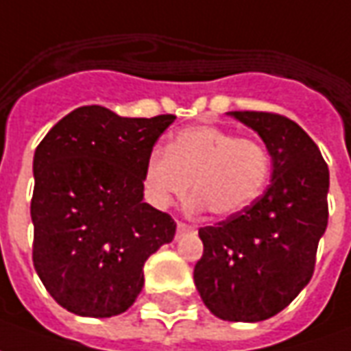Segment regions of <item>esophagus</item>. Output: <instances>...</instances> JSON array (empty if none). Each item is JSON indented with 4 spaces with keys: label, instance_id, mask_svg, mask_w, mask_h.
Listing matches in <instances>:
<instances>
[{
    "label": "esophagus",
    "instance_id": "1",
    "mask_svg": "<svg viewBox=\"0 0 351 351\" xmlns=\"http://www.w3.org/2000/svg\"><path fill=\"white\" fill-rule=\"evenodd\" d=\"M176 230H178V234H184V232H193L195 226H192V224H186V222H178V224H176Z\"/></svg>",
    "mask_w": 351,
    "mask_h": 351
}]
</instances>
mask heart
Segmentation results:
<instances>
[{"label": "heart", "instance_id": "obj_1", "mask_svg": "<svg viewBox=\"0 0 351 351\" xmlns=\"http://www.w3.org/2000/svg\"><path fill=\"white\" fill-rule=\"evenodd\" d=\"M268 150L217 125H197L176 133L167 150H154L144 169L146 195L167 209L193 182V207L215 217H232L256 199L269 178Z\"/></svg>", "mask_w": 351, "mask_h": 351}]
</instances>
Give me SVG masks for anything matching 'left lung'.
I'll use <instances>...</instances> for the list:
<instances>
[{
  "instance_id": "1",
  "label": "left lung",
  "mask_w": 351,
  "mask_h": 351,
  "mask_svg": "<svg viewBox=\"0 0 351 351\" xmlns=\"http://www.w3.org/2000/svg\"><path fill=\"white\" fill-rule=\"evenodd\" d=\"M266 144L274 173L261 197L215 226L199 228L203 256L193 268L201 300L217 317H274L310 283L329 220V167L317 144L289 117L232 112Z\"/></svg>"
}]
</instances>
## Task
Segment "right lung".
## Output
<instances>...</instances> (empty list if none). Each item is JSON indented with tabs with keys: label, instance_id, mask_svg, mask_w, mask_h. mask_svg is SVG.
I'll return each instance as SVG.
<instances>
[{
	"label": "right lung",
	"instance_id": "1",
	"mask_svg": "<svg viewBox=\"0 0 351 351\" xmlns=\"http://www.w3.org/2000/svg\"><path fill=\"white\" fill-rule=\"evenodd\" d=\"M175 119L82 106L36 148L32 258L68 312L112 317L129 310L144 285V262L173 241L175 220L142 197L146 161Z\"/></svg>",
	"mask_w": 351,
	"mask_h": 351
}]
</instances>
